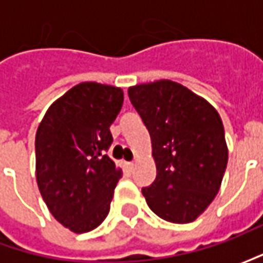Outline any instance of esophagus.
<instances>
[{"mask_svg":"<svg viewBox=\"0 0 263 263\" xmlns=\"http://www.w3.org/2000/svg\"><path fill=\"white\" fill-rule=\"evenodd\" d=\"M127 168L132 171V170H135V162H127Z\"/></svg>","mask_w":263,"mask_h":263,"instance_id":"obj_1","label":"esophagus"}]
</instances>
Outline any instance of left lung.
<instances>
[{
    "label": "left lung",
    "mask_w": 263,
    "mask_h": 263,
    "mask_svg": "<svg viewBox=\"0 0 263 263\" xmlns=\"http://www.w3.org/2000/svg\"><path fill=\"white\" fill-rule=\"evenodd\" d=\"M152 140L157 178L142 193L158 217L186 224L217 196L228 161L217 109L180 83L158 80L128 89Z\"/></svg>",
    "instance_id": "8db88e82"
}]
</instances>
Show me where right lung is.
Instances as JSON below:
<instances>
[{
    "instance_id": "1",
    "label": "right lung",
    "mask_w": 263,
    "mask_h": 263,
    "mask_svg": "<svg viewBox=\"0 0 263 263\" xmlns=\"http://www.w3.org/2000/svg\"><path fill=\"white\" fill-rule=\"evenodd\" d=\"M123 101L120 87L80 83L48 108L36 132L39 192L57 221L79 234L102 224L123 176L106 155Z\"/></svg>"
}]
</instances>
